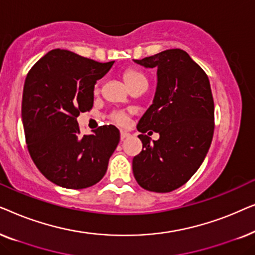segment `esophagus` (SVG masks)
<instances>
[{
    "label": "esophagus",
    "mask_w": 255,
    "mask_h": 255,
    "mask_svg": "<svg viewBox=\"0 0 255 255\" xmlns=\"http://www.w3.org/2000/svg\"><path fill=\"white\" fill-rule=\"evenodd\" d=\"M130 137V133H128V132H124V131H121V139L122 140H124V139H127Z\"/></svg>",
    "instance_id": "34e87169"
}]
</instances>
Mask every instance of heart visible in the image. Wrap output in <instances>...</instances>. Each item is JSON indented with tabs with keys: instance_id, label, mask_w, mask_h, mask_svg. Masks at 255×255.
Here are the masks:
<instances>
[{
	"instance_id": "b5f03b06",
	"label": "heart",
	"mask_w": 255,
	"mask_h": 255,
	"mask_svg": "<svg viewBox=\"0 0 255 255\" xmlns=\"http://www.w3.org/2000/svg\"><path fill=\"white\" fill-rule=\"evenodd\" d=\"M122 78H123L125 85L130 88V90L139 85H142V83H147L145 76L140 72L135 71L133 68H128L123 71ZM110 118L114 123L120 125V127H125L128 122V115L125 111H116V113H113L110 115Z\"/></svg>"
}]
</instances>
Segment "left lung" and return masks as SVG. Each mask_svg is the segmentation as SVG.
<instances>
[{"mask_svg":"<svg viewBox=\"0 0 255 255\" xmlns=\"http://www.w3.org/2000/svg\"><path fill=\"white\" fill-rule=\"evenodd\" d=\"M134 62L158 69V83L152 106L137 125L142 149L132 160L133 175L146 190L169 193L196 173L210 148L215 128L210 82L180 48ZM153 130L160 138L151 144L144 133Z\"/></svg>","mask_w":255,"mask_h":255,"instance_id":"8db88e82","label":"left lung"}]
</instances>
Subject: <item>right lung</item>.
I'll return each instance as SVG.
<instances>
[{
    "label": "right lung",
    "mask_w": 255,
    "mask_h": 255,
    "mask_svg": "<svg viewBox=\"0 0 255 255\" xmlns=\"http://www.w3.org/2000/svg\"><path fill=\"white\" fill-rule=\"evenodd\" d=\"M113 65L57 48L27 73L22 100L27 149L40 173L57 186L83 189L107 172L120 131L103 125L82 135L76 118L92 109L95 83Z\"/></svg>",
    "instance_id": "right-lung-1"
}]
</instances>
